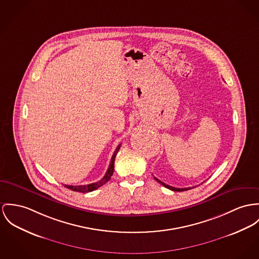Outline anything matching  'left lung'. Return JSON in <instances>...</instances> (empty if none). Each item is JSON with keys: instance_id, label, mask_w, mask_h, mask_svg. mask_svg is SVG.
Masks as SVG:
<instances>
[{"instance_id": "obj_1", "label": "left lung", "mask_w": 259, "mask_h": 259, "mask_svg": "<svg viewBox=\"0 0 259 259\" xmlns=\"http://www.w3.org/2000/svg\"><path fill=\"white\" fill-rule=\"evenodd\" d=\"M155 179L159 182L161 185H163L164 187H166V188H168V189H170V190H172V191H184V190H188V189H191L192 187H186V188H177V187H174V186H170V185H167V184H165V183H163L162 181H160L159 179H157V178H155Z\"/></svg>"}]
</instances>
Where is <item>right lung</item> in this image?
I'll return each instance as SVG.
<instances>
[{"label":"right lung","mask_w":259,"mask_h":259,"mask_svg":"<svg viewBox=\"0 0 259 259\" xmlns=\"http://www.w3.org/2000/svg\"><path fill=\"white\" fill-rule=\"evenodd\" d=\"M120 147H121V144L118 145V147L116 148L114 154L112 155V158L110 160V163H109V166H108V169L107 171L105 172L104 177L102 179L97 181V182H94V183H91V184H85V185H65V187L73 190V191H77V192H81V193H85V192H91V191H94L96 189H98L100 186H102L103 184H105L109 179H111L112 175H113V170H114V160H115V157L119 151Z\"/></svg>","instance_id":"obj_1"}]
</instances>
